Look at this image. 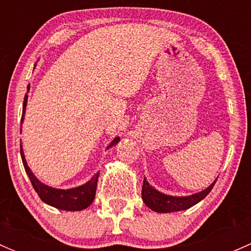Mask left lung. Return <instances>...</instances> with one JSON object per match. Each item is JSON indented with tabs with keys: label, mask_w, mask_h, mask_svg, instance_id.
Segmentation results:
<instances>
[{
	"label": "left lung",
	"mask_w": 251,
	"mask_h": 251,
	"mask_svg": "<svg viewBox=\"0 0 251 251\" xmlns=\"http://www.w3.org/2000/svg\"><path fill=\"white\" fill-rule=\"evenodd\" d=\"M216 183V179L212 184H210L206 189L199 192L197 194H192L188 197H173L166 196V194L160 193L159 191L154 189L151 184L148 183L146 178L143 181V187H142V199L144 204L151 210L156 212H174L181 211V210L189 209L191 206L203 201L205 197L210 193L212 187Z\"/></svg>",
	"instance_id": "1"
}]
</instances>
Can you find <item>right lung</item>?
I'll return each instance as SVG.
<instances>
[{
    "label": "right lung",
    "mask_w": 251,
    "mask_h": 251,
    "mask_svg": "<svg viewBox=\"0 0 251 251\" xmlns=\"http://www.w3.org/2000/svg\"><path fill=\"white\" fill-rule=\"evenodd\" d=\"M30 85L27 86V92H29ZM27 92L24 97V103H23V115H22V123L23 119H24L25 109H26V102H27ZM120 137H116L115 140L111 141L108 148L115 146L118 143ZM20 155H22L23 165H24L25 171H26L27 176H29L30 181H31L32 187L36 191V193L39 194V197L41 198L42 201L50 205V206H54L57 209L62 210H68V211H80V210L86 209L87 206H90L92 204L93 199L96 197V189H97V181H98V175H95L87 183L82 184V186H78L76 188L72 189H55L52 187H48L46 184H44L42 182H40L36 178L34 174L31 173L30 168L27 166L26 160H25L24 151L23 148L20 147Z\"/></svg>",
    "instance_id": "1"
}]
</instances>
